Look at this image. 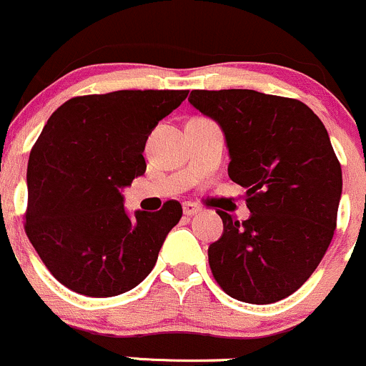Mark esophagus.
<instances>
[{"instance_id": "34e87169", "label": "esophagus", "mask_w": 366, "mask_h": 366, "mask_svg": "<svg viewBox=\"0 0 366 366\" xmlns=\"http://www.w3.org/2000/svg\"><path fill=\"white\" fill-rule=\"evenodd\" d=\"M184 214H186V216H194V214H198L200 212V207L198 205H194V204H191V202H186V204H184Z\"/></svg>"}]
</instances>
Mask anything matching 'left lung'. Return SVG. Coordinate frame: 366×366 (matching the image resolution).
Segmentation results:
<instances>
[{
  "instance_id": "obj_1",
  "label": "left lung",
  "mask_w": 366,
  "mask_h": 366,
  "mask_svg": "<svg viewBox=\"0 0 366 366\" xmlns=\"http://www.w3.org/2000/svg\"><path fill=\"white\" fill-rule=\"evenodd\" d=\"M189 102L217 122L228 177L246 189L252 216L230 214L209 246V265L230 297L269 305L294 294L322 260L342 197V168L330 134L296 99L254 90H193Z\"/></svg>"
}]
</instances>
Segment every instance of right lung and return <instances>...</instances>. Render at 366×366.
Listing matches in <instances>:
<instances>
[{"label":"right lung","instance_id":"1","mask_svg":"<svg viewBox=\"0 0 366 366\" xmlns=\"http://www.w3.org/2000/svg\"><path fill=\"white\" fill-rule=\"evenodd\" d=\"M187 90H120L74 97L56 109L28 161L24 230L51 274L77 294L134 289L182 217L179 202L129 216L122 189L147 169L145 143Z\"/></svg>","mask_w":366,"mask_h":366}]
</instances>
